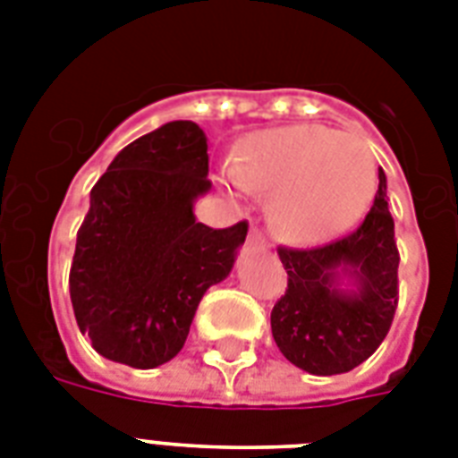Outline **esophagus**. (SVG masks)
<instances>
[{
  "mask_svg": "<svg viewBox=\"0 0 458 458\" xmlns=\"http://www.w3.org/2000/svg\"><path fill=\"white\" fill-rule=\"evenodd\" d=\"M247 244H251V247H264V244H266L264 233H261L259 228H251L250 237H247Z\"/></svg>",
  "mask_w": 458,
  "mask_h": 458,
  "instance_id": "esophagus-1",
  "label": "esophagus"
}]
</instances>
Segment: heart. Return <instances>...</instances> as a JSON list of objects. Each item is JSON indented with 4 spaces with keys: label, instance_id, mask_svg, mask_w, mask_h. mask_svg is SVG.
<instances>
[{
    "label": "heart",
    "instance_id": "b5f03b06",
    "mask_svg": "<svg viewBox=\"0 0 458 458\" xmlns=\"http://www.w3.org/2000/svg\"><path fill=\"white\" fill-rule=\"evenodd\" d=\"M237 194L273 192L271 214L294 242L316 244L347 233L369 211L377 190V165L354 135L320 125L254 132L237 161L225 165Z\"/></svg>",
    "mask_w": 458,
    "mask_h": 458
}]
</instances>
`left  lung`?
<instances>
[{
	"label": "left lung",
	"mask_w": 458,
	"mask_h": 458,
	"mask_svg": "<svg viewBox=\"0 0 458 458\" xmlns=\"http://www.w3.org/2000/svg\"><path fill=\"white\" fill-rule=\"evenodd\" d=\"M377 178L376 201L352 235L316 250H278L287 290L271 311L273 340L311 376L356 369L394 318L399 251L383 168Z\"/></svg>",
	"instance_id": "obj_1"
}]
</instances>
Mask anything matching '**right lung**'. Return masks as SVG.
Here are the masks:
<instances>
[{"mask_svg":"<svg viewBox=\"0 0 458 458\" xmlns=\"http://www.w3.org/2000/svg\"><path fill=\"white\" fill-rule=\"evenodd\" d=\"M207 149L199 125L171 121L123 147L89 192L68 285L81 333L109 361H171L204 293L235 266L247 223L194 218L211 190Z\"/></svg>","mask_w":458,"mask_h":458,"instance_id":"1","label":"right lung"}]
</instances>
